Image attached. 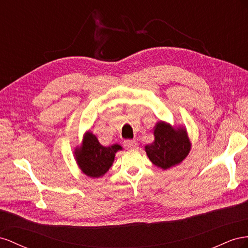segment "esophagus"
I'll use <instances>...</instances> for the list:
<instances>
[{
    "label": "esophagus",
    "mask_w": 248,
    "mask_h": 248,
    "mask_svg": "<svg viewBox=\"0 0 248 248\" xmlns=\"http://www.w3.org/2000/svg\"><path fill=\"white\" fill-rule=\"evenodd\" d=\"M137 141L136 140H124V146L125 148H128V150H132V148H135L137 146Z\"/></svg>",
    "instance_id": "34e87169"
}]
</instances>
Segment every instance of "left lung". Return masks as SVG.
<instances>
[{
	"label": "left lung",
	"instance_id": "left-lung-1",
	"mask_svg": "<svg viewBox=\"0 0 248 248\" xmlns=\"http://www.w3.org/2000/svg\"><path fill=\"white\" fill-rule=\"evenodd\" d=\"M154 136V142L145 146V152L152 163L162 169L179 165L190 152L191 143L184 128H172L159 122L155 125Z\"/></svg>",
	"mask_w": 248,
	"mask_h": 248
}]
</instances>
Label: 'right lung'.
<instances>
[{
	"instance_id": "add662e5",
	"label": "right lung",
	"mask_w": 248,
	"mask_h": 248,
	"mask_svg": "<svg viewBox=\"0 0 248 248\" xmlns=\"http://www.w3.org/2000/svg\"><path fill=\"white\" fill-rule=\"evenodd\" d=\"M119 144L103 146L91 132L85 133L83 143L76 147L75 157L78 165L90 178H100L109 170L114 161L115 154L122 151Z\"/></svg>"
}]
</instances>
